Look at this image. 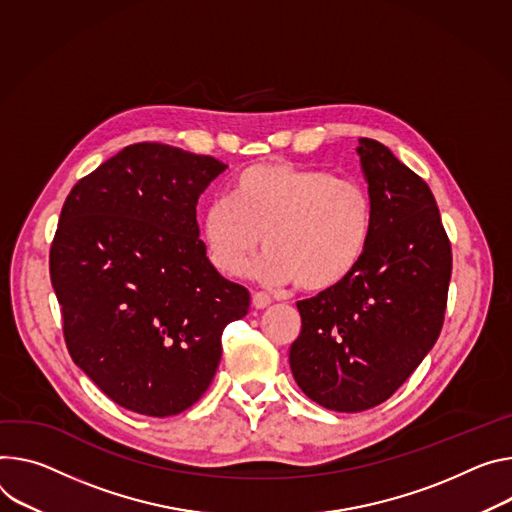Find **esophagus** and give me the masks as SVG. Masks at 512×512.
Segmentation results:
<instances>
[{"instance_id": "1", "label": "esophagus", "mask_w": 512, "mask_h": 512, "mask_svg": "<svg viewBox=\"0 0 512 512\" xmlns=\"http://www.w3.org/2000/svg\"><path fill=\"white\" fill-rule=\"evenodd\" d=\"M271 304V298L267 296V294H263V292H255L253 294V306L257 308V310H263V308H267Z\"/></svg>"}]
</instances>
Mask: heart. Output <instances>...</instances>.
<instances>
[{
	"label": "heart",
	"instance_id": "b5f03b06",
	"mask_svg": "<svg viewBox=\"0 0 512 512\" xmlns=\"http://www.w3.org/2000/svg\"><path fill=\"white\" fill-rule=\"evenodd\" d=\"M371 232L374 200L365 185L286 161L247 167L230 198H214L202 216L208 259L222 275H241L263 237L267 253L255 273L306 292L343 284L363 261Z\"/></svg>",
	"mask_w": 512,
	"mask_h": 512
}]
</instances>
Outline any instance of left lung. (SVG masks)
<instances>
[{"label":"left lung","mask_w":512,"mask_h":512,"mask_svg":"<svg viewBox=\"0 0 512 512\" xmlns=\"http://www.w3.org/2000/svg\"><path fill=\"white\" fill-rule=\"evenodd\" d=\"M374 232L347 280L300 300L290 349L296 384L316 404L361 412L386 402L439 339L451 243L429 185L374 138H359Z\"/></svg>","instance_id":"obj_1"}]
</instances>
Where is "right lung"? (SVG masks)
<instances>
[{
	"label": "right lung",
	"mask_w": 512,
	"mask_h": 512,
	"mask_svg": "<svg viewBox=\"0 0 512 512\" xmlns=\"http://www.w3.org/2000/svg\"><path fill=\"white\" fill-rule=\"evenodd\" d=\"M228 165L136 143L69 192L49 255L71 359L110 400L173 416L208 390L249 292L206 257L196 204Z\"/></svg>",
	"instance_id": "1"
}]
</instances>
